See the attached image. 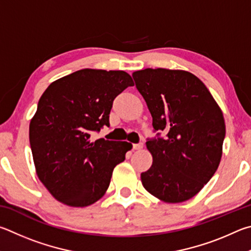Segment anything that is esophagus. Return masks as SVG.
<instances>
[{
	"label": "esophagus",
	"mask_w": 251,
	"mask_h": 251,
	"mask_svg": "<svg viewBox=\"0 0 251 251\" xmlns=\"http://www.w3.org/2000/svg\"><path fill=\"white\" fill-rule=\"evenodd\" d=\"M143 148L142 143H138V144H133V150H141Z\"/></svg>",
	"instance_id": "obj_1"
}]
</instances>
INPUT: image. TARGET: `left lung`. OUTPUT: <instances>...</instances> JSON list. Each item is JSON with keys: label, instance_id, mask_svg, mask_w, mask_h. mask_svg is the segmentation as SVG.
<instances>
[{"label": "left lung", "instance_id": "obj_1", "mask_svg": "<svg viewBox=\"0 0 251 251\" xmlns=\"http://www.w3.org/2000/svg\"><path fill=\"white\" fill-rule=\"evenodd\" d=\"M155 131L165 139L147 142L152 165L141 174L144 188L164 203L191 200L208 183L223 155V111L203 81L181 69L147 68L132 74Z\"/></svg>", "mask_w": 251, "mask_h": 251}]
</instances>
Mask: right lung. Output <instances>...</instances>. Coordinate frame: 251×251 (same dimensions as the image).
I'll use <instances>...</instances> for the list:
<instances>
[{
  "label": "right lung",
  "mask_w": 251,
  "mask_h": 251,
  "mask_svg": "<svg viewBox=\"0 0 251 251\" xmlns=\"http://www.w3.org/2000/svg\"><path fill=\"white\" fill-rule=\"evenodd\" d=\"M133 85L123 70L85 68L44 91L29 122V143L39 181L61 204L86 207L105 194L132 144L91 141L90 133L109 126L114 98Z\"/></svg>",
  "instance_id": "obj_1"
}]
</instances>
